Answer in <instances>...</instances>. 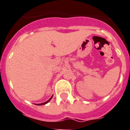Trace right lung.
<instances>
[{"label": "right lung", "mask_w": 130, "mask_h": 130, "mask_svg": "<svg viewBox=\"0 0 130 130\" xmlns=\"http://www.w3.org/2000/svg\"><path fill=\"white\" fill-rule=\"evenodd\" d=\"M52 96H52V97L50 98V99L48 100V101H46V102H44V103H42V104H36V105H38V106H41V105H44V104H46L47 103H48V102H50V100L52 99Z\"/></svg>", "instance_id": "add662e5"}]
</instances>
